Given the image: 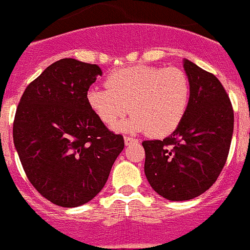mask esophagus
<instances>
[{"instance_id": "esophagus-1", "label": "esophagus", "mask_w": 250, "mask_h": 250, "mask_svg": "<svg viewBox=\"0 0 250 250\" xmlns=\"http://www.w3.org/2000/svg\"><path fill=\"white\" fill-rule=\"evenodd\" d=\"M137 139L136 138H132V137H127L125 136V146H128V145H132V143H137Z\"/></svg>"}]
</instances>
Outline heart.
I'll return each instance as SVG.
<instances>
[{
	"label": "heart",
	"mask_w": 250,
	"mask_h": 250,
	"mask_svg": "<svg viewBox=\"0 0 250 250\" xmlns=\"http://www.w3.org/2000/svg\"><path fill=\"white\" fill-rule=\"evenodd\" d=\"M87 101L108 127H114L130 109L133 114L120 129L166 137L178 128L186 116L190 81L178 67L134 64L112 71L104 88L88 89Z\"/></svg>",
	"instance_id": "b5f03b06"
}]
</instances>
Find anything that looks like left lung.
Wrapping results in <instances>:
<instances>
[{"label":"left lung","mask_w":250,"mask_h":250,"mask_svg":"<svg viewBox=\"0 0 250 250\" xmlns=\"http://www.w3.org/2000/svg\"><path fill=\"white\" fill-rule=\"evenodd\" d=\"M190 101L178 128L163 141H143L150 187L169 201H188L215 183L228 158L234 112L220 81L184 61Z\"/></svg>","instance_id":"left-lung-1"}]
</instances>
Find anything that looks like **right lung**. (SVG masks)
<instances>
[{
    "mask_svg": "<svg viewBox=\"0 0 250 250\" xmlns=\"http://www.w3.org/2000/svg\"><path fill=\"white\" fill-rule=\"evenodd\" d=\"M97 64L62 58L28 84L13 121V143L27 178L37 192L60 207L93 199L125 148L89 107L87 92Z\"/></svg>",
    "mask_w": 250,
    "mask_h": 250,
    "instance_id": "add662e5",
    "label": "right lung"
}]
</instances>
